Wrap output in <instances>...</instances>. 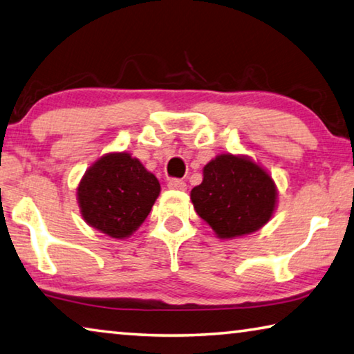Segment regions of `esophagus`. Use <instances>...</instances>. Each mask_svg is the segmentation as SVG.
<instances>
[{
    "label": "esophagus",
    "instance_id": "esophagus-1",
    "mask_svg": "<svg viewBox=\"0 0 354 354\" xmlns=\"http://www.w3.org/2000/svg\"><path fill=\"white\" fill-rule=\"evenodd\" d=\"M167 187H169L171 189L185 191V189H187V183L180 180V178H169V180H167Z\"/></svg>",
    "mask_w": 354,
    "mask_h": 354
}]
</instances>
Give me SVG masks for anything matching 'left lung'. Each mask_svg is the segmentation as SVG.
<instances>
[{"instance_id": "8db88e82", "label": "left lung", "mask_w": 354, "mask_h": 354, "mask_svg": "<svg viewBox=\"0 0 354 354\" xmlns=\"http://www.w3.org/2000/svg\"><path fill=\"white\" fill-rule=\"evenodd\" d=\"M277 191L263 167L246 156L218 155L204 166V180L191 189L194 210L219 239L259 230L276 208Z\"/></svg>"}]
</instances>
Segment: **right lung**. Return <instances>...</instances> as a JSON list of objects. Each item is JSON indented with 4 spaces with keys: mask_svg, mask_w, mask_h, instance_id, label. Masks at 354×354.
<instances>
[{
    "mask_svg": "<svg viewBox=\"0 0 354 354\" xmlns=\"http://www.w3.org/2000/svg\"><path fill=\"white\" fill-rule=\"evenodd\" d=\"M77 191L81 215L91 227L125 239L152 210L160 182L130 153H106L86 171Z\"/></svg>",
    "mask_w": 354,
    "mask_h": 354,
    "instance_id": "right-lung-1",
    "label": "right lung"
}]
</instances>
